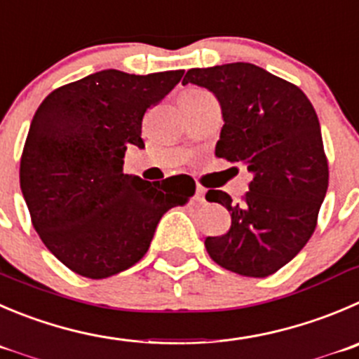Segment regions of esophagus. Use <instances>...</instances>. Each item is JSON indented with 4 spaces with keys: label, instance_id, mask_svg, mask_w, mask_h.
<instances>
[{
    "label": "esophagus",
    "instance_id": "1",
    "mask_svg": "<svg viewBox=\"0 0 359 359\" xmlns=\"http://www.w3.org/2000/svg\"><path fill=\"white\" fill-rule=\"evenodd\" d=\"M204 196H206V190L203 189V187H197V190H196V201L197 203H206V199H204Z\"/></svg>",
    "mask_w": 359,
    "mask_h": 359
}]
</instances>
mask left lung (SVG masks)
Wrapping results in <instances>:
<instances>
[{
    "label": "left lung",
    "instance_id": "8db88e82",
    "mask_svg": "<svg viewBox=\"0 0 359 359\" xmlns=\"http://www.w3.org/2000/svg\"><path fill=\"white\" fill-rule=\"evenodd\" d=\"M189 83L220 104L224 126L215 155L252 174L241 203L208 190L206 201L231 213V229L206 238V250L229 271L264 278L294 259L316 229L327 190L319 119L298 86L257 65L192 68L183 77Z\"/></svg>",
    "mask_w": 359,
    "mask_h": 359
}]
</instances>
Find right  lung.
Here are the masks:
<instances>
[{
  "label": "right lung",
  "mask_w": 359,
  "mask_h": 359,
  "mask_svg": "<svg viewBox=\"0 0 359 359\" xmlns=\"http://www.w3.org/2000/svg\"><path fill=\"white\" fill-rule=\"evenodd\" d=\"M182 77L109 68L57 88L36 109L20 190L43 245L77 275L107 278L134 266L160 218L196 194L187 174L151 183L123 172L126 148H144L146 109Z\"/></svg>",
  "instance_id": "right-lung-1"
}]
</instances>
